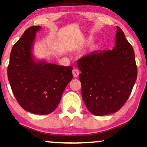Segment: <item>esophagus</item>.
<instances>
[{
    "mask_svg": "<svg viewBox=\"0 0 147 147\" xmlns=\"http://www.w3.org/2000/svg\"><path fill=\"white\" fill-rule=\"evenodd\" d=\"M72 74H73L74 78H77L79 76V71L77 69H74L72 70Z\"/></svg>",
    "mask_w": 147,
    "mask_h": 147,
    "instance_id": "obj_1",
    "label": "esophagus"
}]
</instances>
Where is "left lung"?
<instances>
[{"instance_id": "8db88e82", "label": "left lung", "mask_w": 147, "mask_h": 147, "mask_svg": "<svg viewBox=\"0 0 147 147\" xmlns=\"http://www.w3.org/2000/svg\"><path fill=\"white\" fill-rule=\"evenodd\" d=\"M112 50L94 51L77 61L82 73V96L86 107L96 116L119 110L131 93L137 77L134 50L116 27Z\"/></svg>"}]
</instances>
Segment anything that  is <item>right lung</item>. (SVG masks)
<instances>
[{
  "label": "right lung",
  "mask_w": 147,
  "mask_h": 147,
  "mask_svg": "<svg viewBox=\"0 0 147 147\" xmlns=\"http://www.w3.org/2000/svg\"><path fill=\"white\" fill-rule=\"evenodd\" d=\"M40 29V26L28 28L13 45L7 74L19 105L27 112L45 115L57 107L64 90L73 78V67L35 61L32 49L36 32Z\"/></svg>",
  "instance_id": "obj_1"
}]
</instances>
